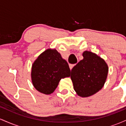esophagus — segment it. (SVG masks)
<instances>
[{
    "label": "esophagus",
    "instance_id": "34e87169",
    "mask_svg": "<svg viewBox=\"0 0 126 126\" xmlns=\"http://www.w3.org/2000/svg\"><path fill=\"white\" fill-rule=\"evenodd\" d=\"M75 65H76V64H69V67H70V70H72V68H73V67H74V66H75Z\"/></svg>",
    "mask_w": 126,
    "mask_h": 126
}]
</instances>
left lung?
<instances>
[{
	"instance_id": "1",
	"label": "left lung",
	"mask_w": 126,
	"mask_h": 126,
	"mask_svg": "<svg viewBox=\"0 0 126 126\" xmlns=\"http://www.w3.org/2000/svg\"><path fill=\"white\" fill-rule=\"evenodd\" d=\"M82 56L83 59L72 69L70 78L77 95L85 98L102 89L107 78L108 66L94 53L85 51Z\"/></svg>"
}]
</instances>
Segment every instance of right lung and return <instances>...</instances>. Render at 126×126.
<instances>
[{
	"label": "right lung",
	"mask_w": 126,
	"mask_h": 126,
	"mask_svg": "<svg viewBox=\"0 0 126 126\" xmlns=\"http://www.w3.org/2000/svg\"><path fill=\"white\" fill-rule=\"evenodd\" d=\"M67 62L56 49L48 48L32 65L31 80L36 90L46 95L53 93L62 78L69 77Z\"/></svg>",
	"instance_id": "obj_1"
}]
</instances>
